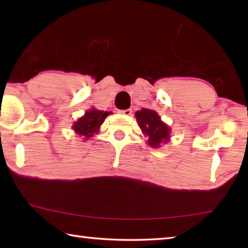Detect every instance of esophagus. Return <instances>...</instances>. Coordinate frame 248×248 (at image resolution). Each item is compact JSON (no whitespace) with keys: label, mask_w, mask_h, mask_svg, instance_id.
<instances>
[{"label":"esophagus","mask_w":248,"mask_h":248,"mask_svg":"<svg viewBox=\"0 0 248 248\" xmlns=\"http://www.w3.org/2000/svg\"><path fill=\"white\" fill-rule=\"evenodd\" d=\"M120 114H123L124 116H130L132 114V110L131 109H124V110H119Z\"/></svg>","instance_id":"esophagus-1"}]
</instances>
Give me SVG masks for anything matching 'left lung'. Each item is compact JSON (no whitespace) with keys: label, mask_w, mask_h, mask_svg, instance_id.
<instances>
[{"label":"left lung","mask_w":248,"mask_h":248,"mask_svg":"<svg viewBox=\"0 0 248 248\" xmlns=\"http://www.w3.org/2000/svg\"><path fill=\"white\" fill-rule=\"evenodd\" d=\"M136 118L140 129L145 137H148V143L152 148H159L170 141V128L161 120L156 111L152 109L142 108L136 112Z\"/></svg>","instance_id":"obj_1"}]
</instances>
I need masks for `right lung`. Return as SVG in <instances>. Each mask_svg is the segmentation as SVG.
Instances as JSON below:
<instances>
[{"mask_svg":"<svg viewBox=\"0 0 248 248\" xmlns=\"http://www.w3.org/2000/svg\"><path fill=\"white\" fill-rule=\"evenodd\" d=\"M109 114L110 112L92 108L90 110H87L85 115L81 117L78 121H75L72 125V129L78 136L84 137V139H89V138L94 136V133L98 132L99 127Z\"/></svg>","mask_w":248,"mask_h":248,"instance_id":"1","label":"right lung"}]
</instances>
